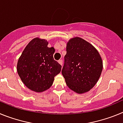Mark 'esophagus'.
<instances>
[{
	"instance_id": "1",
	"label": "esophagus",
	"mask_w": 123,
	"mask_h": 123,
	"mask_svg": "<svg viewBox=\"0 0 123 123\" xmlns=\"http://www.w3.org/2000/svg\"><path fill=\"white\" fill-rule=\"evenodd\" d=\"M58 63H59L61 65H62V64H63V60L62 59L61 60H58Z\"/></svg>"
}]
</instances>
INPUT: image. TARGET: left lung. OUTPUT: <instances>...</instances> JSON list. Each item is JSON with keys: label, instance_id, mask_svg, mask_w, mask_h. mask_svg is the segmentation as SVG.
I'll return each instance as SVG.
<instances>
[{"label": "left lung", "instance_id": "obj_1", "mask_svg": "<svg viewBox=\"0 0 123 123\" xmlns=\"http://www.w3.org/2000/svg\"><path fill=\"white\" fill-rule=\"evenodd\" d=\"M62 73L67 85L78 94L91 89L98 81L103 68L98 51L79 37L71 39L67 46Z\"/></svg>", "mask_w": 123, "mask_h": 123}]
</instances>
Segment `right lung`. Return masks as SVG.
Listing matches in <instances>:
<instances>
[{"label":"right lung","instance_id":"right-lung-1","mask_svg":"<svg viewBox=\"0 0 123 123\" xmlns=\"http://www.w3.org/2000/svg\"><path fill=\"white\" fill-rule=\"evenodd\" d=\"M46 40L35 38L27 45L18 60L17 71L25 85L37 92L52 86L62 66L54 59L55 49Z\"/></svg>","mask_w":123,"mask_h":123}]
</instances>
